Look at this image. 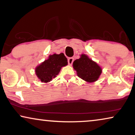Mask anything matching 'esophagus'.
<instances>
[{"mask_svg":"<svg viewBox=\"0 0 135 135\" xmlns=\"http://www.w3.org/2000/svg\"><path fill=\"white\" fill-rule=\"evenodd\" d=\"M73 61H74V58H68V64H70V65H71V64H73Z\"/></svg>","mask_w":135,"mask_h":135,"instance_id":"1","label":"esophagus"}]
</instances>
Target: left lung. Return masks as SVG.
<instances>
[{
    "mask_svg": "<svg viewBox=\"0 0 135 135\" xmlns=\"http://www.w3.org/2000/svg\"><path fill=\"white\" fill-rule=\"evenodd\" d=\"M73 67L77 71L78 77L88 82L97 81L102 73L101 68L97 62L84 54L74 61Z\"/></svg>",
    "mask_w": 135,
    "mask_h": 135,
    "instance_id": "8db88e82",
    "label": "left lung"
}]
</instances>
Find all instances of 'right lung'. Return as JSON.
<instances>
[{
	"label": "right lung",
	"mask_w": 135,
	"mask_h": 135,
	"mask_svg": "<svg viewBox=\"0 0 135 135\" xmlns=\"http://www.w3.org/2000/svg\"><path fill=\"white\" fill-rule=\"evenodd\" d=\"M67 64L68 60L63 53L50 55L36 68V74L41 82L47 83L56 77L61 68Z\"/></svg>",
	"instance_id": "obj_1"
}]
</instances>
